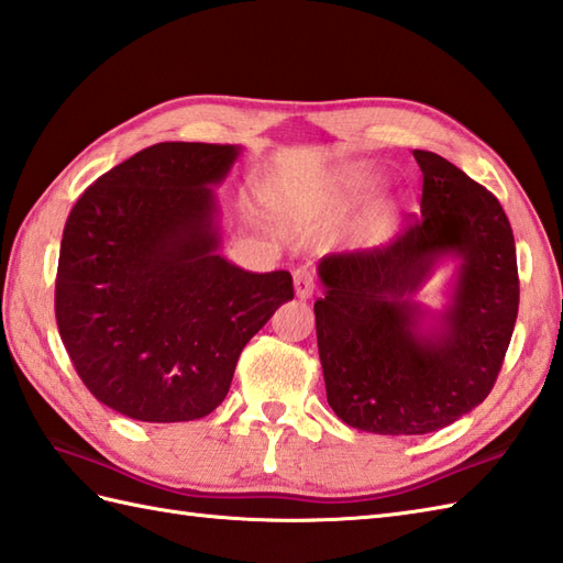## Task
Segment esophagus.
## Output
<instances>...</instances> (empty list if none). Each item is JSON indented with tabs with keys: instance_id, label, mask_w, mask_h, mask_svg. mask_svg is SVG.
<instances>
[{
	"instance_id": "esophagus-1",
	"label": "esophagus",
	"mask_w": 563,
	"mask_h": 563,
	"mask_svg": "<svg viewBox=\"0 0 563 563\" xmlns=\"http://www.w3.org/2000/svg\"><path fill=\"white\" fill-rule=\"evenodd\" d=\"M294 291H296V296L298 298H310L316 294V279H313V274L310 272H306V269H296L294 272Z\"/></svg>"
}]
</instances>
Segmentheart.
<instances>
[{"instance_id":"1","label":"heart","mask_w":563,"mask_h":563,"mask_svg":"<svg viewBox=\"0 0 563 563\" xmlns=\"http://www.w3.org/2000/svg\"><path fill=\"white\" fill-rule=\"evenodd\" d=\"M380 176L366 166H349L334 176V192L344 205H358L376 190Z\"/></svg>"}]
</instances>
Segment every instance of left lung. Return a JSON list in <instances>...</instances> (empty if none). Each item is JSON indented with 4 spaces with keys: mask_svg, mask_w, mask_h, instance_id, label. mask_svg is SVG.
Listing matches in <instances>:
<instances>
[{
    "mask_svg": "<svg viewBox=\"0 0 563 563\" xmlns=\"http://www.w3.org/2000/svg\"><path fill=\"white\" fill-rule=\"evenodd\" d=\"M421 219L390 245L318 262V352L332 411L380 435L439 431L492 393L518 318L516 241L504 207L451 161L415 148ZM445 258L446 303L416 294Z\"/></svg>",
    "mask_w": 563,
    "mask_h": 563,
    "instance_id": "8db88e82",
    "label": "left lung"
}]
</instances>
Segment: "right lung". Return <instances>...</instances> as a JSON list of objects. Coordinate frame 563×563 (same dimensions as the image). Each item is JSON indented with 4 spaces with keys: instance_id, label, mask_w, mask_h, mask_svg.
Segmentation results:
<instances>
[{
    "instance_id": "obj_1",
    "label": "right lung",
    "mask_w": 563,
    "mask_h": 563,
    "mask_svg": "<svg viewBox=\"0 0 563 563\" xmlns=\"http://www.w3.org/2000/svg\"><path fill=\"white\" fill-rule=\"evenodd\" d=\"M239 144L161 142L103 173L59 245V336L91 395L136 421L211 415L243 346L294 298L286 269L219 253V202Z\"/></svg>"
}]
</instances>
